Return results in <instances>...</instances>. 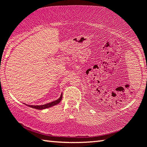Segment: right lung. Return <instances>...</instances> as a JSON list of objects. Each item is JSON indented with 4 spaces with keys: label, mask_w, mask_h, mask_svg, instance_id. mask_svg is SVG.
<instances>
[{
    "label": "right lung",
    "mask_w": 147,
    "mask_h": 147,
    "mask_svg": "<svg viewBox=\"0 0 147 147\" xmlns=\"http://www.w3.org/2000/svg\"><path fill=\"white\" fill-rule=\"evenodd\" d=\"M61 99H62V93L61 94L60 97H59L58 99H57L56 100H54V101L51 102H49V103H47V104H43V105L34 106V105H28V104H26V105L29 106V107H30V108H34V109H44L50 108V107H52V106H55V105H57V104L60 102V101L61 100Z\"/></svg>",
    "instance_id": "obj_1"
}]
</instances>
